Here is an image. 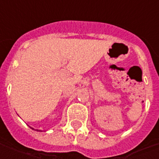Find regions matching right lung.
<instances>
[{"mask_svg":"<svg viewBox=\"0 0 159 159\" xmlns=\"http://www.w3.org/2000/svg\"><path fill=\"white\" fill-rule=\"evenodd\" d=\"M31 128H32V127H31ZM33 129H34V128H33ZM36 131H40V130H38V129H37V130H36Z\"/></svg>","mask_w":159,"mask_h":159,"instance_id":"obj_1","label":"right lung"}]
</instances>
